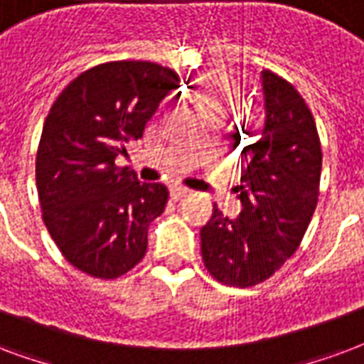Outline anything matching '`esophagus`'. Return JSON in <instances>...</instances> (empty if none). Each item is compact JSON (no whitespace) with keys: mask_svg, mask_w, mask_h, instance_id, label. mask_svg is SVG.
<instances>
[{"mask_svg":"<svg viewBox=\"0 0 364 364\" xmlns=\"http://www.w3.org/2000/svg\"><path fill=\"white\" fill-rule=\"evenodd\" d=\"M190 193H192V190H188V188H184V186H174V188H172V196H174L176 200L186 198V196H190Z\"/></svg>","mask_w":364,"mask_h":364,"instance_id":"obj_1","label":"esophagus"}]
</instances>
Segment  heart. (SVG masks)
Listing matches in <instances>:
<instances>
[{"instance_id":"1","label":"heart","mask_w":364,"mask_h":364,"mask_svg":"<svg viewBox=\"0 0 364 364\" xmlns=\"http://www.w3.org/2000/svg\"><path fill=\"white\" fill-rule=\"evenodd\" d=\"M237 85L227 77H211L200 89V108L203 114L223 112L237 100Z\"/></svg>"}]
</instances>
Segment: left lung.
<instances>
[{
  "label": "left lung",
  "mask_w": 364,
  "mask_h": 364,
  "mask_svg": "<svg viewBox=\"0 0 364 364\" xmlns=\"http://www.w3.org/2000/svg\"><path fill=\"white\" fill-rule=\"evenodd\" d=\"M264 118L244 147L242 209L217 205L200 230L201 258L223 285L252 287L272 277L299 248L318 201L322 149L304 98L283 77L259 73Z\"/></svg>",
  "instance_id": "8db88e82"
}]
</instances>
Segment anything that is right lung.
<instances>
[{"label": "right lung", "mask_w": 364, "mask_h": 364, "mask_svg": "<svg viewBox=\"0 0 364 364\" xmlns=\"http://www.w3.org/2000/svg\"><path fill=\"white\" fill-rule=\"evenodd\" d=\"M176 71L151 62H110L73 79L48 114L36 155L42 217L65 259L98 279L139 264L147 230L168 190L139 182L120 166L164 97Z\"/></svg>", "instance_id": "right-lung-1"}]
</instances>
